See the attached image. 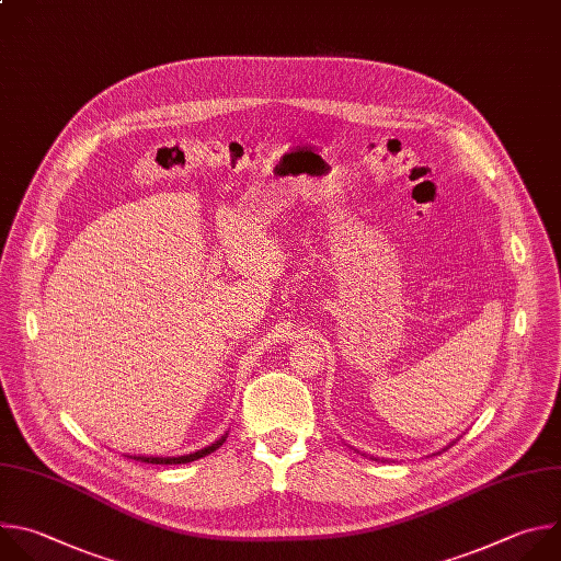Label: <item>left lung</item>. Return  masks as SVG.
Returning a JSON list of instances; mask_svg holds the SVG:
<instances>
[{
	"label": "left lung",
	"mask_w": 561,
	"mask_h": 561,
	"mask_svg": "<svg viewBox=\"0 0 561 561\" xmlns=\"http://www.w3.org/2000/svg\"><path fill=\"white\" fill-rule=\"evenodd\" d=\"M442 451H444V449H442ZM442 451H437V454H442Z\"/></svg>",
	"instance_id": "left-lung-1"
}]
</instances>
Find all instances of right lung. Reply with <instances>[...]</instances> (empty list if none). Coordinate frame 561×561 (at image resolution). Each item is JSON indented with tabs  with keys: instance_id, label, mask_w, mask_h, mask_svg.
Returning <instances> with one entry per match:
<instances>
[{
	"instance_id": "add662e5",
	"label": "right lung",
	"mask_w": 561,
	"mask_h": 561,
	"mask_svg": "<svg viewBox=\"0 0 561 561\" xmlns=\"http://www.w3.org/2000/svg\"><path fill=\"white\" fill-rule=\"evenodd\" d=\"M226 437H228V433H222L216 442H211L209 446H203V449H198V451H194V454H185V456H172V458H163V456H126V458H130V460H137V462H146V465H187V462H194V460H198V458H205V456H209V454H214L218 446L226 442Z\"/></svg>"
}]
</instances>
